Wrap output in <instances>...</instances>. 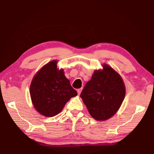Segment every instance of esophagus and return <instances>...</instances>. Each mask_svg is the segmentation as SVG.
<instances>
[{
    "label": "esophagus",
    "instance_id": "1",
    "mask_svg": "<svg viewBox=\"0 0 154 154\" xmlns=\"http://www.w3.org/2000/svg\"><path fill=\"white\" fill-rule=\"evenodd\" d=\"M82 88H79V89L77 90V93H78V95H80L81 92H82Z\"/></svg>",
    "mask_w": 154,
    "mask_h": 154
}]
</instances>
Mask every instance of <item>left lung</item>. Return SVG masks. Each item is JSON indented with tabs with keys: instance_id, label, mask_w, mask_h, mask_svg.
Here are the masks:
<instances>
[{
	"instance_id": "left-lung-1",
	"label": "left lung",
	"mask_w": 154,
	"mask_h": 154,
	"mask_svg": "<svg viewBox=\"0 0 154 154\" xmlns=\"http://www.w3.org/2000/svg\"><path fill=\"white\" fill-rule=\"evenodd\" d=\"M126 89L118 72L107 64L94 72L80 96L93 118L103 121L111 118L120 107Z\"/></svg>"
}]
</instances>
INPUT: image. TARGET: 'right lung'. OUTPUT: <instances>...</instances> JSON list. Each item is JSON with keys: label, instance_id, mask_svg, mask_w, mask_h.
<instances>
[{"label": "right lung", "instance_id": "1", "mask_svg": "<svg viewBox=\"0 0 154 154\" xmlns=\"http://www.w3.org/2000/svg\"><path fill=\"white\" fill-rule=\"evenodd\" d=\"M31 100L40 114L53 117L60 113L68 101L77 95L57 61L49 62L36 72L30 87Z\"/></svg>", "mask_w": 154, "mask_h": 154}]
</instances>
